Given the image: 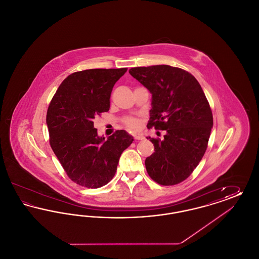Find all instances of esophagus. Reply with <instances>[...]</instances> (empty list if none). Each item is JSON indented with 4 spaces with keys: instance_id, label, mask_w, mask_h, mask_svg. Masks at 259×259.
<instances>
[{
    "instance_id": "esophagus-1",
    "label": "esophagus",
    "mask_w": 259,
    "mask_h": 259,
    "mask_svg": "<svg viewBox=\"0 0 259 259\" xmlns=\"http://www.w3.org/2000/svg\"><path fill=\"white\" fill-rule=\"evenodd\" d=\"M134 139H135L136 141H139V140H143L144 139V136L143 135H134Z\"/></svg>"
}]
</instances>
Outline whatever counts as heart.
<instances>
[{"mask_svg":"<svg viewBox=\"0 0 259 259\" xmlns=\"http://www.w3.org/2000/svg\"><path fill=\"white\" fill-rule=\"evenodd\" d=\"M124 124L130 129V130H133L136 131L138 129H140L141 127V121L138 117H134V116H129V117H126L124 119Z\"/></svg>","mask_w":259,"mask_h":259,"instance_id":"heart-1","label":"heart"}]
</instances>
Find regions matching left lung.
Instances as JSON below:
<instances>
[{
    "mask_svg": "<svg viewBox=\"0 0 259 259\" xmlns=\"http://www.w3.org/2000/svg\"><path fill=\"white\" fill-rule=\"evenodd\" d=\"M130 74L152 94L148 128L165 130L164 139L148 137L154 152L147 157L149 177L162 185L186 180L204 156L212 113L197 79L168 65L136 67Z\"/></svg>",
    "mask_w": 259,
    "mask_h": 259,
    "instance_id": "obj_1",
    "label": "left lung"
}]
</instances>
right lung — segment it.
Returning <instances> with one entry per match:
<instances>
[{"label": "right lung", "instance_id": "add662e5", "mask_svg": "<svg viewBox=\"0 0 259 259\" xmlns=\"http://www.w3.org/2000/svg\"><path fill=\"white\" fill-rule=\"evenodd\" d=\"M127 72L90 69L62 81L47 113L50 147L76 185L99 188L111 182L121 153L134 141L125 130L99 137L94 118L110 110L111 90Z\"/></svg>", "mask_w": 259, "mask_h": 259}]
</instances>
